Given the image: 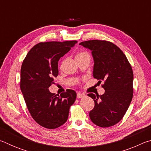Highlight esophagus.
Listing matches in <instances>:
<instances>
[{"mask_svg":"<svg viewBox=\"0 0 151 151\" xmlns=\"http://www.w3.org/2000/svg\"><path fill=\"white\" fill-rule=\"evenodd\" d=\"M76 96H77V98L78 99H81V98H83L85 96V94H84L83 93H78L77 94H76Z\"/></svg>","mask_w":151,"mask_h":151,"instance_id":"esophagus-1","label":"esophagus"}]
</instances>
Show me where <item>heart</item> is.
Listing matches in <instances>:
<instances>
[{"mask_svg":"<svg viewBox=\"0 0 151 151\" xmlns=\"http://www.w3.org/2000/svg\"><path fill=\"white\" fill-rule=\"evenodd\" d=\"M85 57H89L88 52H86V51H85V50L78 51V52H77V53H76V56H75L76 60L81 59V58H85Z\"/></svg>","mask_w":151,"mask_h":151,"instance_id":"1","label":"heart"}]
</instances>
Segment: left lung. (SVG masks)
<instances>
[{
	"mask_svg": "<svg viewBox=\"0 0 151 151\" xmlns=\"http://www.w3.org/2000/svg\"><path fill=\"white\" fill-rule=\"evenodd\" d=\"M80 45L92 51L94 58L93 76L101 83L105 92L102 95L88 94L94 101L89 112L94 124L109 127L121 121L126 113L133 96V72L123 52L106 40H91Z\"/></svg>",
	"mask_w": 151,
	"mask_h": 151,
	"instance_id": "8db88e82",
	"label": "left lung"
}]
</instances>
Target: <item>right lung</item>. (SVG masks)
I'll list each match as a JSON object with an SVG mask.
<instances>
[{
	"label": "right lung",
	"mask_w": 151,
	"mask_h": 151,
	"mask_svg": "<svg viewBox=\"0 0 151 151\" xmlns=\"http://www.w3.org/2000/svg\"><path fill=\"white\" fill-rule=\"evenodd\" d=\"M76 43V40L38 43L22 62L20 90L32 119L46 129H55L65 124L76 100V92L71 89L60 95L48 89L58 75V61Z\"/></svg>",
	"instance_id": "add662e5"
}]
</instances>
